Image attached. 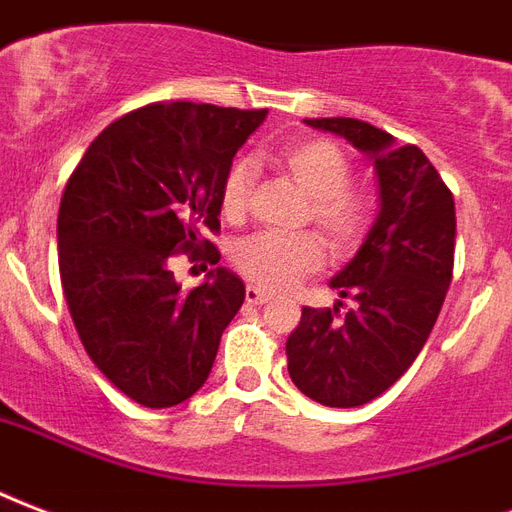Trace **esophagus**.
I'll return each mask as SVG.
<instances>
[{
	"instance_id": "esophagus-1",
	"label": "esophagus",
	"mask_w": 512,
	"mask_h": 512,
	"mask_svg": "<svg viewBox=\"0 0 512 512\" xmlns=\"http://www.w3.org/2000/svg\"><path fill=\"white\" fill-rule=\"evenodd\" d=\"M269 299H272V296H269L267 291L256 288V285H248V288H245V301H248V304H267Z\"/></svg>"
}]
</instances>
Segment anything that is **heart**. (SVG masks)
Wrapping results in <instances>:
<instances>
[{"instance_id":"b5f03b06","label":"heart","mask_w":512,"mask_h":512,"mask_svg":"<svg viewBox=\"0 0 512 512\" xmlns=\"http://www.w3.org/2000/svg\"><path fill=\"white\" fill-rule=\"evenodd\" d=\"M280 165L293 178V184L310 197L312 221L334 251H350L360 243L371 224V202L363 194L352 192V168L347 154L326 138H301L280 149ZM251 160H235L221 181V213L227 219H240L248 211L253 192ZM235 267L251 283L285 291L296 280L323 267L326 251L315 235H275L256 232L245 237L232 251Z\"/></svg>"}]
</instances>
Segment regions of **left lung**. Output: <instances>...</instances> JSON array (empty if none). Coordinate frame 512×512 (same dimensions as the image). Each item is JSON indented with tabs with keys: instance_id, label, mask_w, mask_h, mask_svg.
I'll return each instance as SVG.
<instances>
[{
	"instance_id": "1",
	"label": "left lung",
	"mask_w": 512,
	"mask_h": 512,
	"mask_svg": "<svg viewBox=\"0 0 512 512\" xmlns=\"http://www.w3.org/2000/svg\"><path fill=\"white\" fill-rule=\"evenodd\" d=\"M371 157L379 213L355 259L331 280L355 307L301 310L285 342L288 374L307 398L355 408L390 390L433 331L454 269L457 213L449 186L419 146L350 117L304 120Z\"/></svg>"
}]
</instances>
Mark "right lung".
Instances as JSON below:
<instances>
[{"mask_svg":"<svg viewBox=\"0 0 512 512\" xmlns=\"http://www.w3.org/2000/svg\"><path fill=\"white\" fill-rule=\"evenodd\" d=\"M267 117L211 104H149L87 146L63 189L58 267L87 355L146 408L200 390L224 328L243 307V280L227 267L181 291L173 253L219 264L202 229H219L221 181Z\"/></svg>","mask_w":512,"mask_h":512,"instance_id":"obj_1","label":"right lung"}]
</instances>
